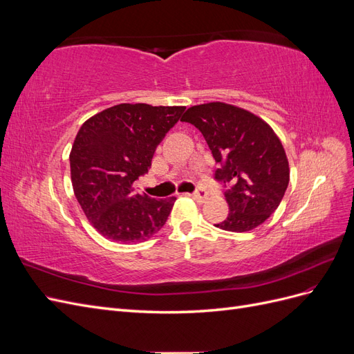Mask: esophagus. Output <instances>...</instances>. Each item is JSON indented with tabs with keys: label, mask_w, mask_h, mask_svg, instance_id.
<instances>
[{
	"label": "esophagus",
	"mask_w": 354,
	"mask_h": 354,
	"mask_svg": "<svg viewBox=\"0 0 354 354\" xmlns=\"http://www.w3.org/2000/svg\"><path fill=\"white\" fill-rule=\"evenodd\" d=\"M192 198H194L196 202H203L208 198V194H207L205 189H198L196 192L192 194Z\"/></svg>",
	"instance_id": "esophagus-1"
}]
</instances>
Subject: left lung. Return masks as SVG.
Instances as JSON below:
<instances>
[{
  "label": "left lung",
  "instance_id": "obj_1",
  "mask_svg": "<svg viewBox=\"0 0 354 354\" xmlns=\"http://www.w3.org/2000/svg\"><path fill=\"white\" fill-rule=\"evenodd\" d=\"M181 121L198 128L218 164L214 178L223 185L229 214L216 226L229 232L260 226L279 207L289 183L279 137L261 118L221 102L194 106Z\"/></svg>",
  "mask_w": 354,
  "mask_h": 354
}]
</instances>
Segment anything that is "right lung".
Masks as SVG:
<instances>
[{"label":"right lung","mask_w":354,"mask_h":354,"mask_svg":"<svg viewBox=\"0 0 354 354\" xmlns=\"http://www.w3.org/2000/svg\"><path fill=\"white\" fill-rule=\"evenodd\" d=\"M185 106L122 103L85 121L71 152L75 196L94 229L118 243H137L164 227L176 196L155 199L133 189Z\"/></svg>","instance_id":"1"}]
</instances>
